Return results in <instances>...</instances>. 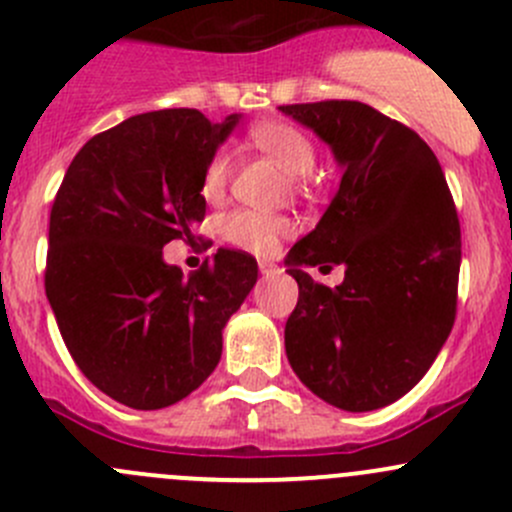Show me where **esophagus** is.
Returning a JSON list of instances; mask_svg holds the SVG:
<instances>
[{"instance_id":"34e87169","label":"esophagus","mask_w":512,"mask_h":512,"mask_svg":"<svg viewBox=\"0 0 512 512\" xmlns=\"http://www.w3.org/2000/svg\"><path fill=\"white\" fill-rule=\"evenodd\" d=\"M257 267H260L262 277H272V275H277V272H280V267H277L275 262H270V260H260V262H257Z\"/></svg>"}]
</instances>
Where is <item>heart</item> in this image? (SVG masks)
<instances>
[{"instance_id": "b5f03b06", "label": "heart", "mask_w": 512, "mask_h": 512, "mask_svg": "<svg viewBox=\"0 0 512 512\" xmlns=\"http://www.w3.org/2000/svg\"><path fill=\"white\" fill-rule=\"evenodd\" d=\"M247 141L252 148L270 156L292 178H302L314 168V143L307 133L285 121H262L255 123L247 133ZM227 178H230V156L225 151H215L205 163L200 173V195L208 203L223 200ZM294 185H302L294 180ZM289 232V220L282 215L257 213V210H232L220 220V235L232 245L242 250L257 252V255H270L277 250L280 240Z\"/></svg>"}]
</instances>
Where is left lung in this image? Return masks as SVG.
<instances>
[{
	"mask_svg": "<svg viewBox=\"0 0 512 512\" xmlns=\"http://www.w3.org/2000/svg\"><path fill=\"white\" fill-rule=\"evenodd\" d=\"M342 168L322 220L287 255L299 299L285 327L294 374L344 411L394 404L423 379L456 319L461 225L431 148L361 101L280 106ZM345 267L337 288L306 270Z\"/></svg>",
	"mask_w": 512,
	"mask_h": 512,
	"instance_id": "1",
	"label": "left lung"
}]
</instances>
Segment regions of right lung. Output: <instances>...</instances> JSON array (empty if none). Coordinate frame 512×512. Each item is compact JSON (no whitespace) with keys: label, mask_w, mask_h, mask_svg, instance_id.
I'll use <instances>...</instances> for the list:
<instances>
[{"label":"right lung","mask_w":512,"mask_h":512,"mask_svg":"<svg viewBox=\"0 0 512 512\" xmlns=\"http://www.w3.org/2000/svg\"><path fill=\"white\" fill-rule=\"evenodd\" d=\"M240 118L138 113L91 138L56 193L46 297L76 366L118 404L165 409L198 389L255 287L247 252L223 247L188 277L163 260V245L203 223L200 173Z\"/></svg>","instance_id":"add662e5"}]
</instances>
